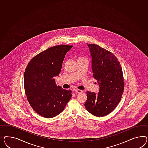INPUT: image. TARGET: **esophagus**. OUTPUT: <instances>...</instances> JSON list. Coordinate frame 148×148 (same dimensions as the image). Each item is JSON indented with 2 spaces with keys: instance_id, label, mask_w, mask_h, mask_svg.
<instances>
[{
  "instance_id": "obj_1",
  "label": "esophagus",
  "mask_w": 148,
  "mask_h": 148,
  "mask_svg": "<svg viewBox=\"0 0 148 148\" xmlns=\"http://www.w3.org/2000/svg\"><path fill=\"white\" fill-rule=\"evenodd\" d=\"M74 92L75 93H80V92H82V90H80V89H75L74 90Z\"/></svg>"
}]
</instances>
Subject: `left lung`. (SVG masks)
<instances>
[{
	"label": "left lung",
	"mask_w": 148,
	"mask_h": 148,
	"mask_svg": "<svg viewBox=\"0 0 148 148\" xmlns=\"http://www.w3.org/2000/svg\"><path fill=\"white\" fill-rule=\"evenodd\" d=\"M91 55L92 72L99 85V92H87V110L98 117L107 115L119 103L124 90L120 62L112 53L95 44H87Z\"/></svg>",
	"instance_id": "obj_1"
}]
</instances>
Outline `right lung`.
Segmentation results:
<instances>
[{
  "mask_svg": "<svg viewBox=\"0 0 148 148\" xmlns=\"http://www.w3.org/2000/svg\"><path fill=\"white\" fill-rule=\"evenodd\" d=\"M73 46L58 45L41 52L28 63L24 73V88L33 110L45 118L63 112L72 97V90L56 84L64 56Z\"/></svg>",
  "mask_w": 148,
  "mask_h": 148,
  "instance_id": "add662e5",
  "label": "right lung"
}]
</instances>
